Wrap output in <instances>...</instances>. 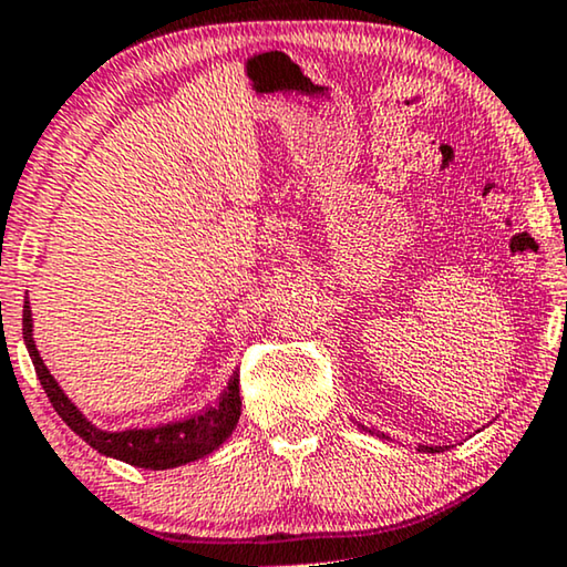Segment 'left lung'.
<instances>
[{
  "label": "left lung",
  "mask_w": 567,
  "mask_h": 567,
  "mask_svg": "<svg viewBox=\"0 0 567 567\" xmlns=\"http://www.w3.org/2000/svg\"><path fill=\"white\" fill-rule=\"evenodd\" d=\"M354 424H357V421H354ZM357 426H360L362 432H370V434H374V436H380V440H388V436L382 434V432H372V429H367V426H362V424H357ZM419 452H429V454H434V452H444V446H429V444H421V446H419Z\"/></svg>",
  "instance_id": "1"
}]
</instances>
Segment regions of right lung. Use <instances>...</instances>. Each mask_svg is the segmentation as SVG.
Listing matches in <instances>:
<instances>
[{
    "label": "right lung",
    "mask_w": 567,
    "mask_h": 567,
    "mask_svg": "<svg viewBox=\"0 0 567 567\" xmlns=\"http://www.w3.org/2000/svg\"><path fill=\"white\" fill-rule=\"evenodd\" d=\"M22 339L30 352V360L35 364V374L41 380L48 401L55 413L66 421L71 432L82 436V440L97 450L105 457L123 460L133 467L146 470H169L187 465L218 450V446L234 434L241 416V395H238V372L230 374L228 388L223 390L218 403L207 405L205 411L195 416L172 421V424H158L151 429H125V432H105V429L94 426L82 411L71 403V398L63 393L59 382L48 372L45 362L41 360L33 339V310L25 295L22 302Z\"/></svg>",
    "instance_id": "1"
}]
</instances>
